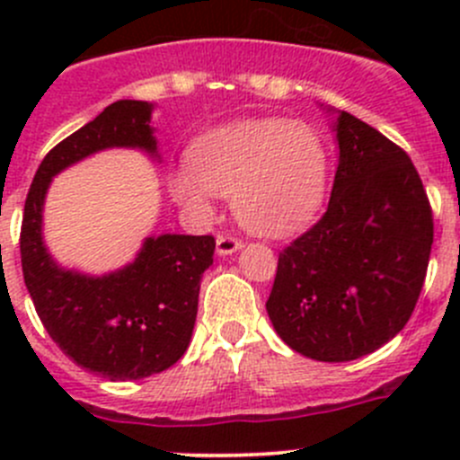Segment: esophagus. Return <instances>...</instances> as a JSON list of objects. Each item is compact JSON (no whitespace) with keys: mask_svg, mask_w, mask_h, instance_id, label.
<instances>
[{"mask_svg":"<svg viewBox=\"0 0 460 460\" xmlns=\"http://www.w3.org/2000/svg\"><path fill=\"white\" fill-rule=\"evenodd\" d=\"M216 249L220 256H229V253H235L238 249H243V240H238L235 235L220 234L216 240Z\"/></svg>","mask_w":460,"mask_h":460,"instance_id":"34e87169","label":"esophagus"}]
</instances>
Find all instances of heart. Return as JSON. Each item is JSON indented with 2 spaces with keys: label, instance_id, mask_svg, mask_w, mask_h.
I'll list each match as a JSON object with an SVG mask.
<instances>
[{
  "label": "heart",
  "instance_id": "1",
  "mask_svg": "<svg viewBox=\"0 0 460 460\" xmlns=\"http://www.w3.org/2000/svg\"><path fill=\"white\" fill-rule=\"evenodd\" d=\"M327 180V148L312 127L247 119L202 136L169 187L193 213L211 211L217 193L234 196L240 225L260 235H287L316 216Z\"/></svg>",
  "mask_w": 460,
  "mask_h": 460
}]
</instances>
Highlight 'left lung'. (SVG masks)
Returning <instances> with one entry per match:
<instances>
[{
  "instance_id": "left-lung-1",
  "label": "left lung",
  "mask_w": 460,
  "mask_h": 460,
  "mask_svg": "<svg viewBox=\"0 0 460 460\" xmlns=\"http://www.w3.org/2000/svg\"><path fill=\"white\" fill-rule=\"evenodd\" d=\"M332 198L285 247L267 314L294 351L323 363L367 356L407 324L428 273L434 217L398 144L341 111Z\"/></svg>"
}]
</instances>
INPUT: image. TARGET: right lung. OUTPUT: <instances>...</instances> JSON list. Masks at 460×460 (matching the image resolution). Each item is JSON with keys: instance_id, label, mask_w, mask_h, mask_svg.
<instances>
[{"instance_id": "add662e5", "label": "right lung", "mask_w": 460, "mask_h": 460, "mask_svg": "<svg viewBox=\"0 0 460 460\" xmlns=\"http://www.w3.org/2000/svg\"><path fill=\"white\" fill-rule=\"evenodd\" d=\"M153 104L119 100L50 148L29 189L20 253L26 289L55 345L75 365L109 380H137L178 363L191 341L202 273L213 262V235L164 234L109 276L58 267L41 240V207L59 171L111 146L155 155Z\"/></svg>"}]
</instances>
